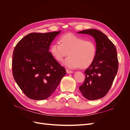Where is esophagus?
<instances>
[{
	"label": "esophagus",
	"mask_w": 130,
	"mask_h": 130,
	"mask_svg": "<svg viewBox=\"0 0 130 130\" xmlns=\"http://www.w3.org/2000/svg\"><path fill=\"white\" fill-rule=\"evenodd\" d=\"M66 72H67V73L68 74H70V73H73V71H72V70H70L69 69H66Z\"/></svg>",
	"instance_id": "esophagus-1"
}]
</instances>
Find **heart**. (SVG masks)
Returning a JSON list of instances; mask_svg holds the SVG:
<instances>
[{"mask_svg": "<svg viewBox=\"0 0 130 130\" xmlns=\"http://www.w3.org/2000/svg\"><path fill=\"white\" fill-rule=\"evenodd\" d=\"M60 43L51 45L50 52L58 62H62L69 54L64 64L69 68L78 67L86 68L94 61L97 53L95 42L91 39L85 38L72 33L63 35L60 38Z\"/></svg>", "mask_w": 130, "mask_h": 130, "instance_id": "heart-1", "label": "heart"}]
</instances>
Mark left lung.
<instances>
[{
	"mask_svg": "<svg viewBox=\"0 0 130 130\" xmlns=\"http://www.w3.org/2000/svg\"><path fill=\"white\" fill-rule=\"evenodd\" d=\"M78 33L91 35L97 45L95 60L85 70V80L79 89L87 99H99L108 92L117 73L118 60L116 48L106 35L98 30H85Z\"/></svg>",
	"mask_w": 130,
	"mask_h": 130,
	"instance_id": "8db88e82",
	"label": "left lung"
}]
</instances>
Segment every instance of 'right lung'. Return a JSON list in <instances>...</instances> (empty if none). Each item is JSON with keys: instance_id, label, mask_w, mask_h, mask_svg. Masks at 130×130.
Wrapping results in <instances>:
<instances>
[{"instance_id": "1", "label": "right lung", "mask_w": 130, "mask_h": 130, "mask_svg": "<svg viewBox=\"0 0 130 130\" xmlns=\"http://www.w3.org/2000/svg\"><path fill=\"white\" fill-rule=\"evenodd\" d=\"M60 32L30 33L15 46L12 61L13 76L31 99L49 98L66 74L65 68L49 52L51 43Z\"/></svg>"}]
</instances>
